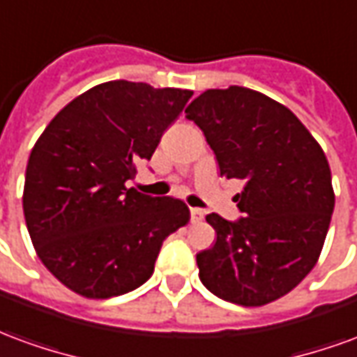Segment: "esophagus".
Instances as JSON below:
<instances>
[{
    "label": "esophagus",
    "mask_w": 357,
    "mask_h": 357,
    "mask_svg": "<svg viewBox=\"0 0 357 357\" xmlns=\"http://www.w3.org/2000/svg\"><path fill=\"white\" fill-rule=\"evenodd\" d=\"M202 218H204V212L201 208H191V222L197 224V222H201Z\"/></svg>",
    "instance_id": "1"
}]
</instances>
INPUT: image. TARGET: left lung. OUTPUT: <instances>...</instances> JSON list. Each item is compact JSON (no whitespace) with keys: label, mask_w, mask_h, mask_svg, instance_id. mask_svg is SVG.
<instances>
[{"label":"left lung","mask_w":357,"mask_h":357,"mask_svg":"<svg viewBox=\"0 0 357 357\" xmlns=\"http://www.w3.org/2000/svg\"><path fill=\"white\" fill-rule=\"evenodd\" d=\"M216 155L220 176L243 179L237 222L208 214L216 243L197 255L202 284L218 298L264 306L314 269L335 191L327 156L306 126L255 89H206L185 109Z\"/></svg>","instance_id":"left-lung-1"}]
</instances>
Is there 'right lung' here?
<instances>
[{
    "label": "right lung",
    "instance_id": "add662e5",
    "mask_svg": "<svg viewBox=\"0 0 357 357\" xmlns=\"http://www.w3.org/2000/svg\"><path fill=\"white\" fill-rule=\"evenodd\" d=\"M191 95L105 82L68 102L36 141L22 193L28 233L43 266L76 294L110 298L141 287L164 239L189 222L183 201L126 181Z\"/></svg>",
    "mask_w": 357,
    "mask_h": 357
}]
</instances>
